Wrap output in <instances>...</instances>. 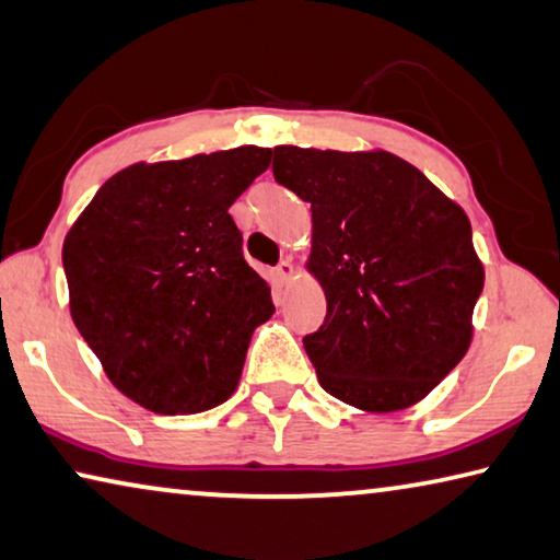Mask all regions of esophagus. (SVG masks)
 Returning <instances> with one entry per match:
<instances>
[{
	"mask_svg": "<svg viewBox=\"0 0 560 560\" xmlns=\"http://www.w3.org/2000/svg\"><path fill=\"white\" fill-rule=\"evenodd\" d=\"M273 277H277L279 283L291 281V277H294V266H291V261H281L277 269H273Z\"/></svg>",
	"mask_w": 560,
	"mask_h": 560,
	"instance_id": "34e87169",
	"label": "esophagus"
}]
</instances>
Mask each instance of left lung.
<instances>
[{
    "mask_svg": "<svg viewBox=\"0 0 560 560\" xmlns=\"http://www.w3.org/2000/svg\"><path fill=\"white\" fill-rule=\"evenodd\" d=\"M271 168L312 203L306 266L326 318L304 349L318 384L374 413L421 401L471 343L483 264L466 211L388 152L273 147Z\"/></svg>",
    "mask_w": 560,
    "mask_h": 560,
    "instance_id": "1",
    "label": "left lung"
}]
</instances>
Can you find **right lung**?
<instances>
[{
    "mask_svg": "<svg viewBox=\"0 0 560 560\" xmlns=\"http://www.w3.org/2000/svg\"><path fill=\"white\" fill-rule=\"evenodd\" d=\"M238 147L114 174L61 248L69 308L124 396L154 413L224 404L271 289L242 252L229 207L269 168Z\"/></svg>",
    "mask_w": 560,
    "mask_h": 560,
    "instance_id": "add662e5",
    "label": "right lung"
}]
</instances>
